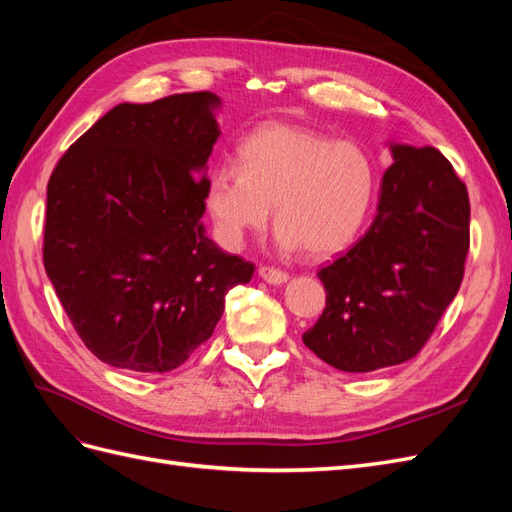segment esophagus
<instances>
[{
    "label": "esophagus",
    "mask_w": 512,
    "mask_h": 512,
    "mask_svg": "<svg viewBox=\"0 0 512 512\" xmlns=\"http://www.w3.org/2000/svg\"><path fill=\"white\" fill-rule=\"evenodd\" d=\"M258 275H260V280H265L267 284H273V286L286 284L288 277H290L286 271L273 269V267H260V269H258Z\"/></svg>",
    "instance_id": "34e87169"
}]
</instances>
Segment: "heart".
I'll use <instances>...</instances> for the list:
<instances>
[{
    "label": "heart",
    "instance_id": "1",
    "mask_svg": "<svg viewBox=\"0 0 512 512\" xmlns=\"http://www.w3.org/2000/svg\"><path fill=\"white\" fill-rule=\"evenodd\" d=\"M374 194L376 166L363 147L267 121L237 147V168L209 175L205 207L218 239L239 247L267 226L273 205L277 245L324 258L359 235Z\"/></svg>",
    "mask_w": 512,
    "mask_h": 512
}]
</instances>
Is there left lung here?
<instances>
[{"label":"left lung","mask_w":512,"mask_h":512,"mask_svg":"<svg viewBox=\"0 0 512 512\" xmlns=\"http://www.w3.org/2000/svg\"><path fill=\"white\" fill-rule=\"evenodd\" d=\"M378 215L346 254L318 271L327 307L303 344L324 363L367 374L410 361L463 280L470 198L442 153L391 143Z\"/></svg>","instance_id":"obj_1"}]
</instances>
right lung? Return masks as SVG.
Masks as SVG:
<instances>
[{"label": "right lung", "mask_w": 512, "mask_h": 512, "mask_svg": "<svg viewBox=\"0 0 512 512\" xmlns=\"http://www.w3.org/2000/svg\"><path fill=\"white\" fill-rule=\"evenodd\" d=\"M220 104L211 91L117 104L49 179L44 269L108 365L179 367L213 335L226 292L252 280V262L222 252L200 222Z\"/></svg>", "instance_id": "add662e5"}]
</instances>
